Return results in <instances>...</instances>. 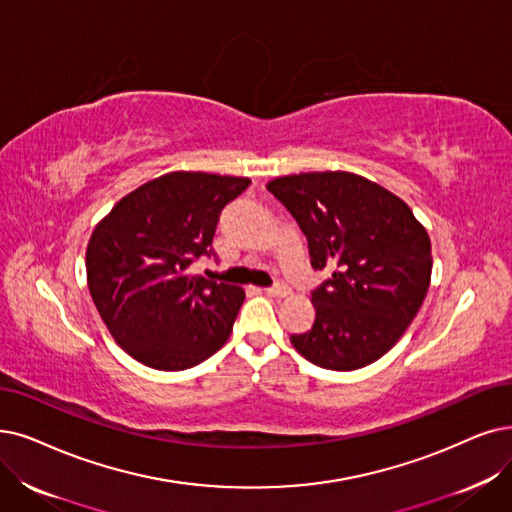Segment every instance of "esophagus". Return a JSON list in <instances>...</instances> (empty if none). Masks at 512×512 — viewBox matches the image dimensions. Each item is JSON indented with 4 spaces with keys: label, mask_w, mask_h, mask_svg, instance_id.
Here are the masks:
<instances>
[{
    "label": "esophagus",
    "mask_w": 512,
    "mask_h": 512,
    "mask_svg": "<svg viewBox=\"0 0 512 512\" xmlns=\"http://www.w3.org/2000/svg\"><path fill=\"white\" fill-rule=\"evenodd\" d=\"M264 292H267L269 296L281 298V296H288V294H290V288H288V285H285V283H275V285H271V288H267Z\"/></svg>",
    "instance_id": "34e87169"
}]
</instances>
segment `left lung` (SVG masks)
Segmentation results:
<instances>
[{
  "label": "left lung",
  "mask_w": 512,
  "mask_h": 512,
  "mask_svg": "<svg viewBox=\"0 0 512 512\" xmlns=\"http://www.w3.org/2000/svg\"><path fill=\"white\" fill-rule=\"evenodd\" d=\"M309 243L311 267L332 277L311 292L315 323L294 349L325 370L351 372L380 359L420 311L431 283V239L407 203L351 172L271 180Z\"/></svg>",
  "instance_id": "8db88e82"
}]
</instances>
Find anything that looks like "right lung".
Wrapping results in <instances>:
<instances>
[{
    "mask_svg": "<svg viewBox=\"0 0 512 512\" xmlns=\"http://www.w3.org/2000/svg\"><path fill=\"white\" fill-rule=\"evenodd\" d=\"M250 178L172 172L121 199L94 229L86 271L96 309L117 344L155 370H187L227 342L239 285L195 275L227 203Z\"/></svg>",
    "mask_w": 512,
    "mask_h": 512,
    "instance_id": "add662e5",
    "label": "right lung"
}]
</instances>
